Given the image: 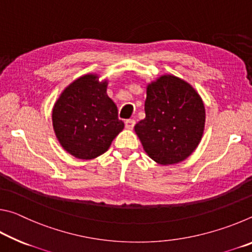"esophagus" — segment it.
Returning <instances> with one entry per match:
<instances>
[{"label":"esophagus","instance_id":"1","mask_svg":"<svg viewBox=\"0 0 252 252\" xmlns=\"http://www.w3.org/2000/svg\"><path fill=\"white\" fill-rule=\"evenodd\" d=\"M125 125H126V129L131 130V129H133V126H134V125H135V121L132 120V119H129V120H126V121H125Z\"/></svg>","mask_w":252,"mask_h":252}]
</instances>
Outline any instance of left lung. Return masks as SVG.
<instances>
[{"mask_svg": "<svg viewBox=\"0 0 252 252\" xmlns=\"http://www.w3.org/2000/svg\"><path fill=\"white\" fill-rule=\"evenodd\" d=\"M146 118L134 126L144 151L160 164L187 159L202 138L206 111L201 96L174 75H162L147 87Z\"/></svg>", "mask_w": 252, "mask_h": 252, "instance_id": "left-lung-1", "label": "left lung"}]
</instances>
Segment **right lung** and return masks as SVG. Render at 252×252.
I'll use <instances>...</instances> for the list:
<instances>
[{
  "mask_svg": "<svg viewBox=\"0 0 252 252\" xmlns=\"http://www.w3.org/2000/svg\"><path fill=\"white\" fill-rule=\"evenodd\" d=\"M106 87L108 82H100L96 74L83 75L64 89L53 106L55 135L63 149L78 159H94L108 151L125 127Z\"/></svg>",
  "mask_w": 252,
  "mask_h": 252,
  "instance_id": "1",
  "label": "right lung"
}]
</instances>
